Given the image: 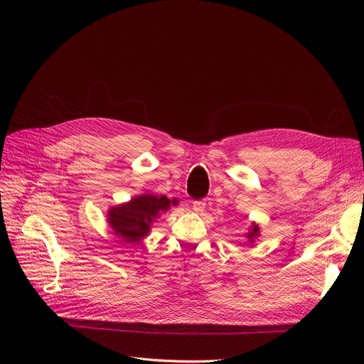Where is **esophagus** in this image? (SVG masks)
I'll list each match as a JSON object with an SVG mask.
<instances>
[{"mask_svg": "<svg viewBox=\"0 0 364 364\" xmlns=\"http://www.w3.org/2000/svg\"><path fill=\"white\" fill-rule=\"evenodd\" d=\"M205 206H206L205 200H196V202H193V211L196 214H202L205 211Z\"/></svg>", "mask_w": 364, "mask_h": 364, "instance_id": "1", "label": "esophagus"}]
</instances>
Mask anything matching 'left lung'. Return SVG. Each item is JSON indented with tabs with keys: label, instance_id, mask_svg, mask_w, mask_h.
<instances>
[{
	"label": "left lung",
	"instance_id": "1",
	"mask_svg": "<svg viewBox=\"0 0 364 364\" xmlns=\"http://www.w3.org/2000/svg\"><path fill=\"white\" fill-rule=\"evenodd\" d=\"M259 233H261L259 225L252 223V225L250 227V230H247V233H245V237L247 239V242H250V243H254L259 237Z\"/></svg>",
	"mask_w": 364,
	"mask_h": 364
}]
</instances>
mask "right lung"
Listing matches in <instances>:
<instances>
[{
	"mask_svg": "<svg viewBox=\"0 0 364 364\" xmlns=\"http://www.w3.org/2000/svg\"><path fill=\"white\" fill-rule=\"evenodd\" d=\"M177 203L176 198L168 199L164 195L143 193L125 203L109 208L107 224L113 235L122 239V243H139L150 233L151 224L161 214Z\"/></svg>",
	"mask_w": 364,
	"mask_h": 364,
	"instance_id": "1",
	"label": "right lung"
}]
</instances>
